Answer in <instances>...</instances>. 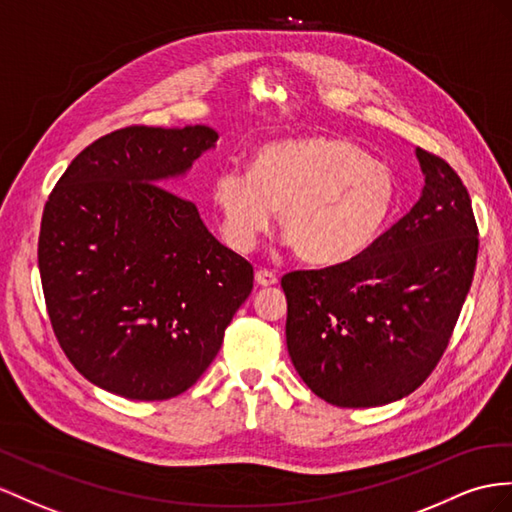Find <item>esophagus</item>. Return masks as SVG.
<instances>
[{
  "label": "esophagus",
  "mask_w": 512,
  "mask_h": 512,
  "mask_svg": "<svg viewBox=\"0 0 512 512\" xmlns=\"http://www.w3.org/2000/svg\"><path fill=\"white\" fill-rule=\"evenodd\" d=\"M255 283L261 285V287L277 285V274H272L270 270H257L255 272Z\"/></svg>",
  "instance_id": "esophagus-1"
}]
</instances>
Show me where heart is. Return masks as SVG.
<instances>
[{
	"instance_id": "1",
	"label": "heart",
	"mask_w": 512,
	"mask_h": 512,
	"mask_svg": "<svg viewBox=\"0 0 512 512\" xmlns=\"http://www.w3.org/2000/svg\"><path fill=\"white\" fill-rule=\"evenodd\" d=\"M396 199L387 164L322 134L264 144L248 173L225 168L212 181L220 233L233 251H253L279 212L287 244L305 264L320 268L348 264L368 251Z\"/></svg>"
}]
</instances>
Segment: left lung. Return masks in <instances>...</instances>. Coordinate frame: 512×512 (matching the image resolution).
<instances>
[{"instance_id":"left-lung-1","label":"left lung","mask_w":512,"mask_h":512,"mask_svg":"<svg viewBox=\"0 0 512 512\" xmlns=\"http://www.w3.org/2000/svg\"><path fill=\"white\" fill-rule=\"evenodd\" d=\"M411 212L348 264L285 274V339L296 372L335 406L409 396L435 370L471 287L478 227L448 162L415 151Z\"/></svg>"}]
</instances>
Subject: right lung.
<instances>
[{
  "label": "right lung",
  "instance_id": "obj_1",
  "mask_svg": "<svg viewBox=\"0 0 512 512\" xmlns=\"http://www.w3.org/2000/svg\"><path fill=\"white\" fill-rule=\"evenodd\" d=\"M216 142L207 125L112 131L49 194L38 238L49 320L77 372L116 396L190 389L253 290V266L166 190Z\"/></svg>",
  "mask_w": 512,
  "mask_h": 512
}]
</instances>
